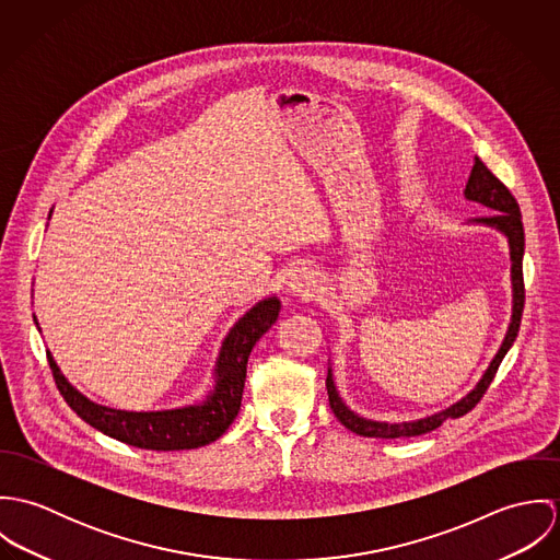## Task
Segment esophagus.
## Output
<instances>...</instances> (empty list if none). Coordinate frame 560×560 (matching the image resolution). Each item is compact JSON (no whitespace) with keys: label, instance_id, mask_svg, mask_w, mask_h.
Listing matches in <instances>:
<instances>
[{"label":"esophagus","instance_id":"34e87169","mask_svg":"<svg viewBox=\"0 0 560 560\" xmlns=\"http://www.w3.org/2000/svg\"><path fill=\"white\" fill-rule=\"evenodd\" d=\"M287 291L300 300H313L319 293V278L313 269L300 267L287 280Z\"/></svg>","mask_w":560,"mask_h":560}]
</instances>
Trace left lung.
Here are the masks:
<instances>
[{
    "mask_svg": "<svg viewBox=\"0 0 560 560\" xmlns=\"http://www.w3.org/2000/svg\"><path fill=\"white\" fill-rule=\"evenodd\" d=\"M466 200L479 202L482 207H487L489 215L485 218H475L470 220V224H479L493 229L498 233H502L509 243V258H511V320L506 327V334L502 338V345L498 349V353L493 355V360L489 362V366L485 369L479 384L464 397V399L453 402L451 407L431 413L427 418H418V420H407V422H382V420H371L364 418L360 413H355L353 409H349L345 405V400L340 399L336 384H334V375H331V366H327V397H329V407L334 411V416L353 433L364 435V438H411V435H422L429 433L433 429H438L446 418H459L464 413H468L480 397L485 395L487 386L491 384L502 358L506 355V351L511 349V345L515 342V336L520 331V323H522V313H524V273H522V260H524V224H522V213L517 207V200L513 198V194L489 172V167L475 158L472 172L468 176L466 189H464Z\"/></svg>",
    "mask_w": 560,
    "mask_h": 560,
    "instance_id": "8db88e82",
    "label": "left lung"
}]
</instances>
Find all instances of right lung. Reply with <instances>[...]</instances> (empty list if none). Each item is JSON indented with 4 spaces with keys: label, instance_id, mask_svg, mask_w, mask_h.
Returning <instances> with one entry per match:
<instances>
[{
    "label": "right lung",
    "instance_id": "right-lung-1",
    "mask_svg": "<svg viewBox=\"0 0 560 560\" xmlns=\"http://www.w3.org/2000/svg\"><path fill=\"white\" fill-rule=\"evenodd\" d=\"M278 298H267L252 306L229 329L220 347L213 369V388L205 395V399L172 409L129 411L94 402L85 395H81L80 390L62 375L51 351H47V358L58 390L71 405V409L90 427L98 429L101 433L118 442L147 451H189L215 442L237 418L245 386L247 358L254 345L260 340V336L278 320Z\"/></svg>",
    "mask_w": 560,
    "mask_h": 560
}]
</instances>
